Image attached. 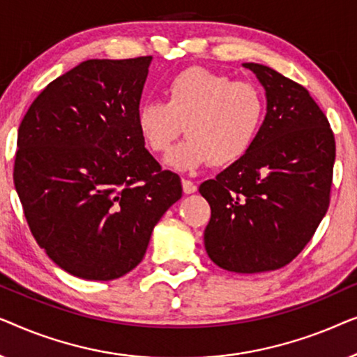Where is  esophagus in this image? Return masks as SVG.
<instances>
[{
    "mask_svg": "<svg viewBox=\"0 0 357 357\" xmlns=\"http://www.w3.org/2000/svg\"><path fill=\"white\" fill-rule=\"evenodd\" d=\"M182 187H183V193H187V195H192L197 192V183L192 182V180L182 178Z\"/></svg>",
    "mask_w": 357,
    "mask_h": 357,
    "instance_id": "obj_1",
    "label": "esophagus"
}]
</instances>
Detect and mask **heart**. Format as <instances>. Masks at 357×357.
Wrapping results in <instances>:
<instances>
[{
  "label": "heart",
  "instance_id": "obj_1",
  "mask_svg": "<svg viewBox=\"0 0 357 357\" xmlns=\"http://www.w3.org/2000/svg\"><path fill=\"white\" fill-rule=\"evenodd\" d=\"M265 116L266 97L255 82L192 66L169 81L165 104L151 100L138 107L136 126L151 153L164 154L185 125L188 136L170 151L167 164L193 170L242 159L255 144Z\"/></svg>",
  "mask_w": 357,
  "mask_h": 357
}]
</instances>
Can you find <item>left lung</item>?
<instances>
[{"mask_svg": "<svg viewBox=\"0 0 357 357\" xmlns=\"http://www.w3.org/2000/svg\"><path fill=\"white\" fill-rule=\"evenodd\" d=\"M266 91V116L252 149L199 185L211 206L204 247L218 266L263 273L291 263L330 204L336 155L328 119L299 82L243 63Z\"/></svg>", "mask_w": 357, "mask_h": 357, "instance_id": "8db88e82", "label": "left lung"}]
</instances>
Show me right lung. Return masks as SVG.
<instances>
[{
  "label": "right lung",
  "instance_id": "right-lung-1",
  "mask_svg": "<svg viewBox=\"0 0 357 357\" xmlns=\"http://www.w3.org/2000/svg\"><path fill=\"white\" fill-rule=\"evenodd\" d=\"M151 60L82 61L52 81L19 125L13 178L29 229L82 280L133 270L182 198L180 177L162 170L136 126Z\"/></svg>",
  "mask_w": 357,
  "mask_h": 357
}]
</instances>
